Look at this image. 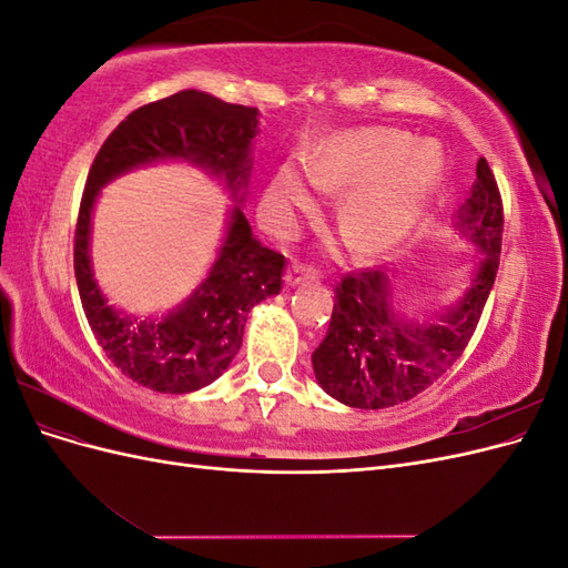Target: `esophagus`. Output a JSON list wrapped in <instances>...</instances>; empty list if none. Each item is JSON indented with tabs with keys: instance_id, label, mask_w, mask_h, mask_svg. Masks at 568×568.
I'll list each match as a JSON object with an SVG mask.
<instances>
[{
	"instance_id": "esophagus-1",
	"label": "esophagus",
	"mask_w": 568,
	"mask_h": 568,
	"mask_svg": "<svg viewBox=\"0 0 568 568\" xmlns=\"http://www.w3.org/2000/svg\"><path fill=\"white\" fill-rule=\"evenodd\" d=\"M284 280H286L288 286H296V284L315 280V272H313V267H307L303 263H294V265H288Z\"/></svg>"
}]
</instances>
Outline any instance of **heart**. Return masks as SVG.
Listing matches in <instances>:
<instances>
[{
	"mask_svg": "<svg viewBox=\"0 0 568 568\" xmlns=\"http://www.w3.org/2000/svg\"><path fill=\"white\" fill-rule=\"evenodd\" d=\"M322 184L351 186L341 203V227L363 253L398 246L419 225L445 173V156L436 142H415L393 128L351 130L326 140L311 159ZM317 181L286 161L274 173L267 201L277 213L313 201Z\"/></svg>",
	"mask_w": 568,
	"mask_h": 568,
	"instance_id": "heart-1",
	"label": "heart"
}]
</instances>
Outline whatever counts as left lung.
<instances>
[{"mask_svg": "<svg viewBox=\"0 0 568 568\" xmlns=\"http://www.w3.org/2000/svg\"><path fill=\"white\" fill-rule=\"evenodd\" d=\"M503 199L486 159L476 163L469 199L453 227L480 261L464 296L432 317H407L395 303L393 270H359L336 286L329 329L313 353L324 393L357 409L407 403L448 372L471 341L495 284L503 248Z\"/></svg>", "mask_w": 568, "mask_h": 568, "instance_id": "obj_1", "label": "left lung"}]
</instances>
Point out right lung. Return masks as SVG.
<instances>
[{"mask_svg":"<svg viewBox=\"0 0 568 568\" xmlns=\"http://www.w3.org/2000/svg\"><path fill=\"white\" fill-rule=\"evenodd\" d=\"M257 115V109L182 90L132 111L106 136L90 168L73 248L82 311L111 363L140 386L192 393L213 384L242 348L251 307L280 294L286 257L257 242L242 205H234L209 277L175 311L136 320L115 311L97 286L90 261L94 201L118 175L159 161L192 163L242 201Z\"/></svg>","mask_w":568,"mask_h":568,"instance_id":"add662e5","label":"right lung"}]
</instances>
